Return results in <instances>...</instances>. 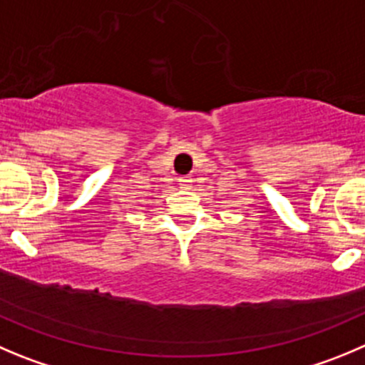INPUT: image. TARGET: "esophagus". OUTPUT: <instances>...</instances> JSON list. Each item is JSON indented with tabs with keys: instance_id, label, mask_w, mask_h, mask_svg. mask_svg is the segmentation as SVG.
<instances>
[{
	"instance_id": "esophagus-1",
	"label": "esophagus",
	"mask_w": 365,
	"mask_h": 365,
	"mask_svg": "<svg viewBox=\"0 0 365 365\" xmlns=\"http://www.w3.org/2000/svg\"><path fill=\"white\" fill-rule=\"evenodd\" d=\"M177 182H179V186L182 190H188L190 186H192V177H179V180H177Z\"/></svg>"
}]
</instances>
